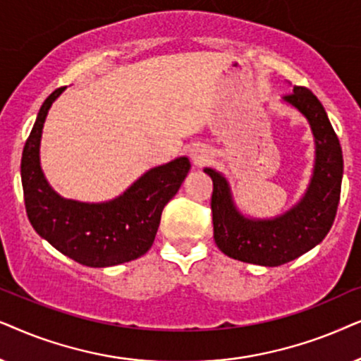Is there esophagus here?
Here are the masks:
<instances>
[{
	"label": "esophagus",
	"mask_w": 361,
	"mask_h": 361,
	"mask_svg": "<svg viewBox=\"0 0 361 361\" xmlns=\"http://www.w3.org/2000/svg\"><path fill=\"white\" fill-rule=\"evenodd\" d=\"M190 158L191 161H193L195 166H204L206 163H208L211 158H213V153L206 145H195L193 148L190 150Z\"/></svg>",
	"instance_id": "obj_1"
}]
</instances>
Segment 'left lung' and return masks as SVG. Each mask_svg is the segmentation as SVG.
I'll use <instances>...</instances> for the list:
<instances>
[{
	"label": "left lung",
	"instance_id": "obj_1",
	"mask_svg": "<svg viewBox=\"0 0 361 361\" xmlns=\"http://www.w3.org/2000/svg\"><path fill=\"white\" fill-rule=\"evenodd\" d=\"M284 100L305 115L317 145L314 176L295 208L269 221L244 218L233 203L226 178L211 168L204 170L213 180L211 211L218 247L226 256L266 267L294 261L322 243L334 224L342 190V147L324 105L300 85Z\"/></svg>",
	"mask_w": 361,
	"mask_h": 361
}]
</instances>
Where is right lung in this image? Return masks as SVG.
Returning a JSON list of instances; mask_svg holds the SVG:
<instances>
[{
	"instance_id": "right-lung-1",
	"label": "right lung",
	"mask_w": 361,
	"mask_h": 361,
	"mask_svg": "<svg viewBox=\"0 0 361 361\" xmlns=\"http://www.w3.org/2000/svg\"><path fill=\"white\" fill-rule=\"evenodd\" d=\"M66 87L44 100L24 143L21 181L30 223L57 251L87 267H109L140 257L155 241L161 211L190 170L186 157L147 171L117 200L89 204L64 200L47 185L39 142L47 110Z\"/></svg>"
}]
</instances>
